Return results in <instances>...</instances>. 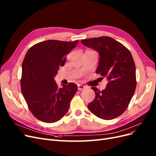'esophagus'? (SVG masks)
Instances as JSON below:
<instances>
[{
	"label": "esophagus",
	"mask_w": 156,
	"mask_h": 156,
	"mask_svg": "<svg viewBox=\"0 0 156 156\" xmlns=\"http://www.w3.org/2000/svg\"><path fill=\"white\" fill-rule=\"evenodd\" d=\"M78 90H84V89L86 88V87H85V85H81V84H78Z\"/></svg>",
	"instance_id": "obj_1"
}]
</instances>
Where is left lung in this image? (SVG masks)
Returning <instances> with one entry per match:
<instances>
[{"instance_id": "8db88e82", "label": "left lung", "mask_w": 156, "mask_h": 156, "mask_svg": "<svg viewBox=\"0 0 156 156\" xmlns=\"http://www.w3.org/2000/svg\"><path fill=\"white\" fill-rule=\"evenodd\" d=\"M100 55L96 73L106 77L108 83L104 90L91 87L94 100L88 104L89 110L101 119L110 120L122 115L128 107L136 87V66L129 50L109 37L81 40Z\"/></svg>"}]
</instances>
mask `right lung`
<instances>
[{"label": "right lung", "instance_id": "right-lung-1", "mask_svg": "<svg viewBox=\"0 0 156 156\" xmlns=\"http://www.w3.org/2000/svg\"><path fill=\"white\" fill-rule=\"evenodd\" d=\"M74 42L48 40L33 45L26 53L22 67L21 90L33 116L45 123H54L68 112L78 90L73 83L58 88L55 81L66 56L78 44Z\"/></svg>", "mask_w": 156, "mask_h": 156}]
</instances>
